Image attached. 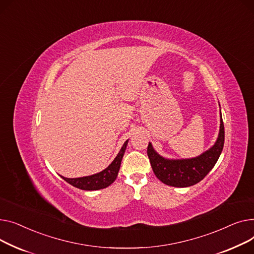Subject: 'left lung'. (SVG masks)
Instances as JSON below:
<instances>
[{"label":"left lung","mask_w":254,"mask_h":254,"mask_svg":"<svg viewBox=\"0 0 254 254\" xmlns=\"http://www.w3.org/2000/svg\"><path fill=\"white\" fill-rule=\"evenodd\" d=\"M225 143V127L220 114V129L214 145L199 157L183 160H167L158 155L150 142L147 156L155 175L167 186L186 188L201 182L216 164Z\"/></svg>","instance_id":"obj_1"}]
</instances>
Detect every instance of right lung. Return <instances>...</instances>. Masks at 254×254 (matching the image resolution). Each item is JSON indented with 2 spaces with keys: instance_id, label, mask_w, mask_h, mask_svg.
<instances>
[{
  "instance_id": "right-lung-1",
  "label": "right lung",
  "mask_w": 254,
  "mask_h": 254,
  "mask_svg": "<svg viewBox=\"0 0 254 254\" xmlns=\"http://www.w3.org/2000/svg\"><path fill=\"white\" fill-rule=\"evenodd\" d=\"M127 143H128V140L125 141V143L121 148V151L119 152V154L117 155L115 160L112 162L111 165L103 171L90 176L79 177V178H66L64 176L62 177L69 185L84 190H101L109 187L115 182V180L118 176V172L120 170L121 161L123 159Z\"/></svg>"
}]
</instances>
